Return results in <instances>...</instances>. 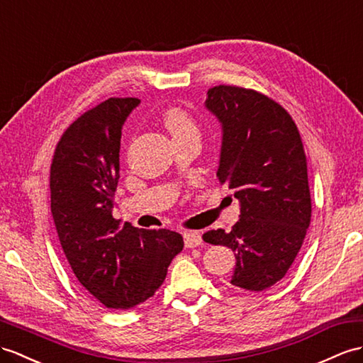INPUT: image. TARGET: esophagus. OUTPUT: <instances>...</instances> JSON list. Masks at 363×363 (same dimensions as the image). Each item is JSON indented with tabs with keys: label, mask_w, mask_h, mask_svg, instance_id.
Here are the masks:
<instances>
[{
	"label": "esophagus",
	"mask_w": 363,
	"mask_h": 363,
	"mask_svg": "<svg viewBox=\"0 0 363 363\" xmlns=\"http://www.w3.org/2000/svg\"><path fill=\"white\" fill-rule=\"evenodd\" d=\"M183 240L186 248H197V246H200L203 242L201 234L199 231H186L183 234Z\"/></svg>",
	"instance_id": "obj_1"
}]
</instances>
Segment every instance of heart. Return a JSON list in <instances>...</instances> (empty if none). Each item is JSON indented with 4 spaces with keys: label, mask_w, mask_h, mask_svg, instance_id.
I'll return each instance as SVG.
<instances>
[{
    "label": "heart",
    "mask_w": 363,
    "mask_h": 363,
    "mask_svg": "<svg viewBox=\"0 0 363 363\" xmlns=\"http://www.w3.org/2000/svg\"><path fill=\"white\" fill-rule=\"evenodd\" d=\"M163 120L167 130H169L171 135L174 137V140L186 137L189 134H199L197 123L182 109H177V108L169 109L164 113Z\"/></svg>",
    "instance_id": "b5f03b06"
}]
</instances>
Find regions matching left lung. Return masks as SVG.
Segmentation results:
<instances>
[{
  "mask_svg": "<svg viewBox=\"0 0 363 363\" xmlns=\"http://www.w3.org/2000/svg\"><path fill=\"white\" fill-rule=\"evenodd\" d=\"M205 108L222 126L217 179L240 203V220L203 240L235 252L234 286L263 291L285 277L311 222L302 140L279 103L251 89L216 86Z\"/></svg>",
  "mask_w": 363,
  "mask_h": 363,
  "instance_id": "obj_1",
  "label": "left lung"
}]
</instances>
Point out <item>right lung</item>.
Wrapping results in <instances>:
<instances>
[{"instance_id": "add662e5", "label": "right lung", "mask_w": 363, "mask_h": 363, "mask_svg": "<svg viewBox=\"0 0 363 363\" xmlns=\"http://www.w3.org/2000/svg\"><path fill=\"white\" fill-rule=\"evenodd\" d=\"M138 99H109L84 112L58 141L50 166V211L78 281L106 308L152 297L183 250L169 229H138L112 217L121 129Z\"/></svg>"}]
</instances>
